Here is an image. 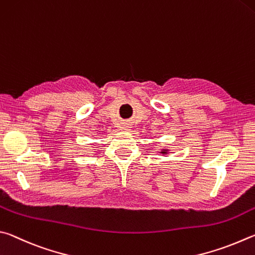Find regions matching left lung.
<instances>
[{
  "label": "left lung",
  "instance_id": "obj_1",
  "mask_svg": "<svg viewBox=\"0 0 255 255\" xmlns=\"http://www.w3.org/2000/svg\"><path fill=\"white\" fill-rule=\"evenodd\" d=\"M162 153H166V152H164V151H162Z\"/></svg>",
  "mask_w": 255,
  "mask_h": 255
}]
</instances>
